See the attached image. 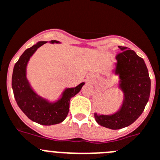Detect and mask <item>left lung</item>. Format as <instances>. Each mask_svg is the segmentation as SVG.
Masks as SVG:
<instances>
[{
    "instance_id": "8db88e82",
    "label": "left lung",
    "mask_w": 160,
    "mask_h": 160,
    "mask_svg": "<svg viewBox=\"0 0 160 160\" xmlns=\"http://www.w3.org/2000/svg\"><path fill=\"white\" fill-rule=\"evenodd\" d=\"M118 48L121 52L116 55L117 63L115 73L119 74L120 87L124 93L123 105L112 115L94 113L98 124L114 130L130 125L141 115L151 91V79L143 58L126 47Z\"/></svg>"
}]
</instances>
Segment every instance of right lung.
Returning <instances> with one entry per match:
<instances>
[{"mask_svg":"<svg viewBox=\"0 0 160 160\" xmlns=\"http://www.w3.org/2000/svg\"><path fill=\"white\" fill-rule=\"evenodd\" d=\"M46 43V41L39 42L22 54L13 68L12 87L17 105L29 119L43 125H52L66 119L69 112L70 98L81 90L85 83L67 89L62 98L55 103H49L42 99L32 90L26 78V67L35 51ZM51 43H58V41L51 40Z\"/></svg>","mask_w":160,"mask_h":160,"instance_id":"obj_1","label":"right lung"}]
</instances>
